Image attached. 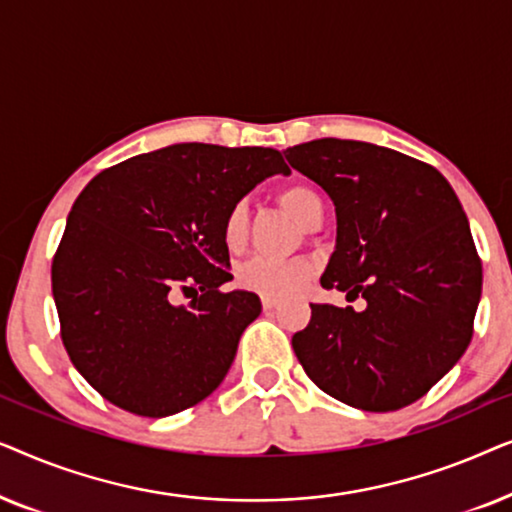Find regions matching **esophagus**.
Returning a JSON list of instances; mask_svg holds the SVG:
<instances>
[{"label": "esophagus", "mask_w": 512, "mask_h": 512, "mask_svg": "<svg viewBox=\"0 0 512 512\" xmlns=\"http://www.w3.org/2000/svg\"><path fill=\"white\" fill-rule=\"evenodd\" d=\"M261 303H263V310L268 312V310H275V307L279 305V300H277V298H272V296H263V298H261Z\"/></svg>", "instance_id": "obj_1"}]
</instances>
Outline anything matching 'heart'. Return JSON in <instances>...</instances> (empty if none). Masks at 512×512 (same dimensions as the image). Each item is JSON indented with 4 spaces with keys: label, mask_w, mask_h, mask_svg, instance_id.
I'll return each instance as SVG.
<instances>
[{
    "label": "heart",
    "mask_w": 512,
    "mask_h": 512,
    "mask_svg": "<svg viewBox=\"0 0 512 512\" xmlns=\"http://www.w3.org/2000/svg\"><path fill=\"white\" fill-rule=\"evenodd\" d=\"M279 205L289 212L293 219L303 223L305 228L312 226L317 216L324 214V200L321 195L307 184H291L279 191ZM249 235V207L247 202H235L223 216L221 223V240L230 251H240L247 242ZM314 275V268L307 261L293 258V261H282V258L256 256L251 261L242 263L237 268V282L244 289L261 293V296H289L303 289Z\"/></svg>",
    "instance_id": "obj_1"
}]
</instances>
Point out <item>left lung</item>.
Returning <instances> with one entry per match:
<instances>
[{
    "mask_svg": "<svg viewBox=\"0 0 512 512\" xmlns=\"http://www.w3.org/2000/svg\"><path fill=\"white\" fill-rule=\"evenodd\" d=\"M335 205L324 289L366 310L312 305L291 345L328 396L368 412L405 408L450 373L473 338L482 263L464 207L436 167L354 139L284 151Z\"/></svg>",
    "mask_w": 512,
    "mask_h": 512,
    "instance_id": "left-lung-1",
    "label": "left lung"
}]
</instances>
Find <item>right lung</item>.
Instances as JSON below:
<instances>
[{"instance_id": "1", "label": "right lung", "mask_w": 512, "mask_h": 512, "mask_svg": "<svg viewBox=\"0 0 512 512\" xmlns=\"http://www.w3.org/2000/svg\"><path fill=\"white\" fill-rule=\"evenodd\" d=\"M272 174H291L275 149L191 142L123 160L83 188L51 282L69 359L109 403L167 417L223 382L261 300L221 291L233 279L221 223Z\"/></svg>"}]
</instances>
